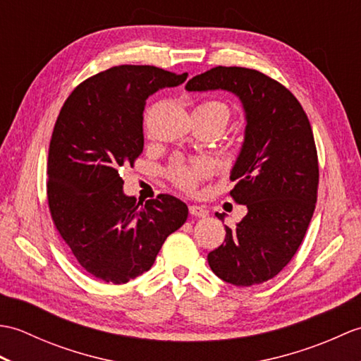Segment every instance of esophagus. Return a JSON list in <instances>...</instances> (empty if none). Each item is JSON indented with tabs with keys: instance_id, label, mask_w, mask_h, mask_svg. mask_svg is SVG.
<instances>
[{
	"instance_id": "obj_1",
	"label": "esophagus",
	"mask_w": 361,
	"mask_h": 361,
	"mask_svg": "<svg viewBox=\"0 0 361 361\" xmlns=\"http://www.w3.org/2000/svg\"><path fill=\"white\" fill-rule=\"evenodd\" d=\"M189 212L190 216H195V217H208V209L203 208V206H198V204H190L189 206Z\"/></svg>"
}]
</instances>
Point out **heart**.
I'll use <instances>...</instances> for the list:
<instances>
[{"label": "heart", "mask_w": 361, "mask_h": 361, "mask_svg": "<svg viewBox=\"0 0 361 361\" xmlns=\"http://www.w3.org/2000/svg\"><path fill=\"white\" fill-rule=\"evenodd\" d=\"M197 110L209 113L216 116L224 127L228 124L229 119V109L221 102L217 101H208L203 102ZM209 175V167L204 163H192V164H175L171 171H169V178L172 180L175 186H178L183 190H194L198 183Z\"/></svg>", "instance_id": "obj_1"}]
</instances>
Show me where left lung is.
I'll use <instances>...</instances> for the list:
<instances>
[{"label": "left lung", "mask_w": 361, "mask_h": 361, "mask_svg": "<svg viewBox=\"0 0 361 361\" xmlns=\"http://www.w3.org/2000/svg\"><path fill=\"white\" fill-rule=\"evenodd\" d=\"M186 90H224L242 102L247 126L229 194L248 214L234 229L225 226V243L208 262L233 286L262 283L295 256L315 211L319 171L309 118L286 87L250 68L216 66Z\"/></svg>", "instance_id": "8db88e82"}]
</instances>
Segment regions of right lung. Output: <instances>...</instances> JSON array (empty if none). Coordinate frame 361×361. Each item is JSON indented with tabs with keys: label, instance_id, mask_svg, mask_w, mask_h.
Returning <instances> with one entry per match:
<instances>
[{
	"label": "right lung",
	"instance_id": "obj_1",
	"mask_svg": "<svg viewBox=\"0 0 361 361\" xmlns=\"http://www.w3.org/2000/svg\"><path fill=\"white\" fill-rule=\"evenodd\" d=\"M188 73L121 65L82 82L57 118L48 155V203L59 234L83 270L126 283L150 270L188 206L169 194L144 204L124 194L119 171L142 153L147 97Z\"/></svg>",
	"mask_w": 361,
	"mask_h": 361
}]
</instances>
